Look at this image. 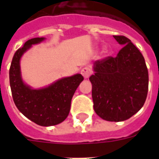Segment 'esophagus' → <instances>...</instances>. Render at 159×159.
Listing matches in <instances>:
<instances>
[{"instance_id":"34e87169","label":"esophagus","mask_w":159,"mask_h":159,"mask_svg":"<svg viewBox=\"0 0 159 159\" xmlns=\"http://www.w3.org/2000/svg\"><path fill=\"white\" fill-rule=\"evenodd\" d=\"M81 74H82L84 78L88 79L90 76V75L92 74V70L89 67H84L81 69Z\"/></svg>"}]
</instances>
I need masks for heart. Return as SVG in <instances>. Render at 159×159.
<instances>
[{
  "label": "heart",
  "mask_w": 159,
  "mask_h": 159,
  "mask_svg": "<svg viewBox=\"0 0 159 159\" xmlns=\"http://www.w3.org/2000/svg\"><path fill=\"white\" fill-rule=\"evenodd\" d=\"M107 52V48L106 47H104L102 49V53H106Z\"/></svg>",
  "instance_id": "obj_1"
}]
</instances>
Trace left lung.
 Instances as JSON below:
<instances>
[{"instance_id":"left-lung-1","label":"left lung","mask_w":159,"mask_h":159,"mask_svg":"<svg viewBox=\"0 0 159 159\" xmlns=\"http://www.w3.org/2000/svg\"><path fill=\"white\" fill-rule=\"evenodd\" d=\"M123 45L116 57L94 63L90 76L95 113L102 119L121 122L143 107L148 92L149 75L144 57L124 36H113Z\"/></svg>"}]
</instances>
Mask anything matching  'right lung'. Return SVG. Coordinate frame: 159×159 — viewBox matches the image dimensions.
<instances>
[{
    "label": "right lung",
    "mask_w": 159,
    "mask_h": 159,
    "mask_svg": "<svg viewBox=\"0 0 159 159\" xmlns=\"http://www.w3.org/2000/svg\"><path fill=\"white\" fill-rule=\"evenodd\" d=\"M43 39L36 37L29 40L15 52L9 68V83L12 99L18 110L36 124L49 127L62 123L67 117L73 95L84 77L76 74L39 90L25 85L20 76V59L32 44L40 43Z\"/></svg>",
    "instance_id": "obj_1"
}]
</instances>
